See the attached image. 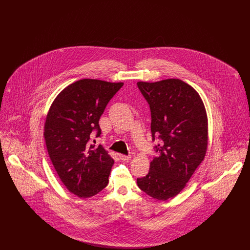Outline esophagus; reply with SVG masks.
<instances>
[{"label": "esophagus", "mask_w": 250, "mask_h": 250, "mask_svg": "<svg viewBox=\"0 0 250 250\" xmlns=\"http://www.w3.org/2000/svg\"><path fill=\"white\" fill-rule=\"evenodd\" d=\"M119 157L123 161H128L130 160L131 155H119Z\"/></svg>", "instance_id": "obj_1"}]
</instances>
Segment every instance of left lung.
<instances>
[{"label":"left lung","mask_w":250,"mask_h":250,"mask_svg":"<svg viewBox=\"0 0 250 250\" xmlns=\"http://www.w3.org/2000/svg\"><path fill=\"white\" fill-rule=\"evenodd\" d=\"M137 84L150 105L153 140L155 136L161 140L148 174L137 179V184L150 197L167 201L186 188L204 160L208 147L206 109L199 93L179 79Z\"/></svg>","instance_id":"8db88e82"}]
</instances>
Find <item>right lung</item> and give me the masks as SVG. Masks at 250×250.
Listing matches in <instances>:
<instances>
[{
  "label": "right lung",
  "mask_w": 250,
  "mask_h": 250,
  "mask_svg": "<svg viewBox=\"0 0 250 250\" xmlns=\"http://www.w3.org/2000/svg\"><path fill=\"white\" fill-rule=\"evenodd\" d=\"M123 83L83 79L66 86L53 100L44 125L49 158L72 194L90 198L104 189L114 160L102 145L92 143V131Z\"/></svg>",
  "instance_id": "1"
}]
</instances>
